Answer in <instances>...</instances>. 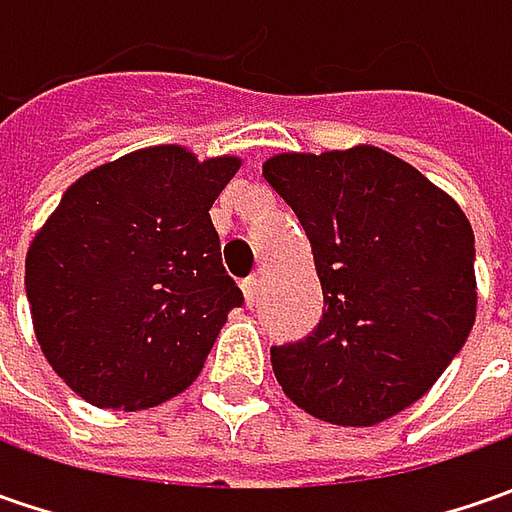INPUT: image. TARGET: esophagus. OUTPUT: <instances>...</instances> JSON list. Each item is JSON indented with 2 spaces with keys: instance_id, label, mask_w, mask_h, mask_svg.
<instances>
[{
  "instance_id": "esophagus-1",
  "label": "esophagus",
  "mask_w": 512,
  "mask_h": 512,
  "mask_svg": "<svg viewBox=\"0 0 512 512\" xmlns=\"http://www.w3.org/2000/svg\"><path fill=\"white\" fill-rule=\"evenodd\" d=\"M259 287H262V282H259V276H247L245 282H242V290H245L247 305H253V302L259 299Z\"/></svg>"
}]
</instances>
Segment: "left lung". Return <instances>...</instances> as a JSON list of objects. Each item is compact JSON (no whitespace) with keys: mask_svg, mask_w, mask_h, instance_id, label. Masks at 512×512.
I'll list each match as a JSON object with an SVG mask.
<instances>
[{"mask_svg":"<svg viewBox=\"0 0 512 512\" xmlns=\"http://www.w3.org/2000/svg\"><path fill=\"white\" fill-rule=\"evenodd\" d=\"M262 176L305 227L325 296L310 336L270 347L285 396L344 427L402 413L476 322V239L462 207L373 145L279 153Z\"/></svg>","mask_w":512,"mask_h":512,"instance_id":"left-lung-1","label":"left lung"}]
</instances>
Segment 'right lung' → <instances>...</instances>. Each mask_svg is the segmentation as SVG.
<instances>
[{
  "label": "right lung",
  "mask_w": 512,
  "mask_h": 512,
  "mask_svg": "<svg viewBox=\"0 0 512 512\" xmlns=\"http://www.w3.org/2000/svg\"><path fill=\"white\" fill-rule=\"evenodd\" d=\"M242 159L179 145L128 153L65 190L33 236L25 290L39 347L85 402L142 410L193 382L239 307L210 207Z\"/></svg>",
  "instance_id": "right-lung-1"
}]
</instances>
